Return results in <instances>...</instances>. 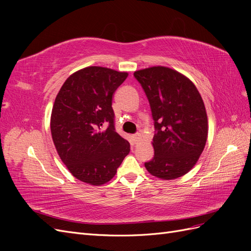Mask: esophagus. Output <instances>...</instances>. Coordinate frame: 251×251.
<instances>
[{
  "label": "esophagus",
  "instance_id": "esophagus-1",
  "mask_svg": "<svg viewBox=\"0 0 251 251\" xmlns=\"http://www.w3.org/2000/svg\"><path fill=\"white\" fill-rule=\"evenodd\" d=\"M141 138V135L139 134V133H137V134H135V135H133L132 136V139H133V141H134V143H136L137 141H139V139Z\"/></svg>",
  "mask_w": 251,
  "mask_h": 251
}]
</instances>
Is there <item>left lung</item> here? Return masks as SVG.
<instances>
[{
	"instance_id": "1",
	"label": "left lung",
	"mask_w": 251,
	"mask_h": 251,
	"mask_svg": "<svg viewBox=\"0 0 251 251\" xmlns=\"http://www.w3.org/2000/svg\"><path fill=\"white\" fill-rule=\"evenodd\" d=\"M154 120V157L144 163L153 176L172 180L193 169L207 139V115L196 86L166 67L134 72Z\"/></svg>"
}]
</instances>
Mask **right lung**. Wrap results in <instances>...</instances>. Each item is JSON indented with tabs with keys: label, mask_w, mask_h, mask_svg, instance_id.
Listing matches in <instances>:
<instances>
[{
	"label": "right lung",
	"mask_w": 251,
	"mask_h": 251,
	"mask_svg": "<svg viewBox=\"0 0 251 251\" xmlns=\"http://www.w3.org/2000/svg\"><path fill=\"white\" fill-rule=\"evenodd\" d=\"M126 77L108 68H85L67 78L53 104L50 127L57 153L86 183L110 181L130 153V143L115 131L112 108V96Z\"/></svg>",
	"instance_id": "1"
}]
</instances>
